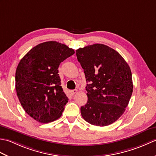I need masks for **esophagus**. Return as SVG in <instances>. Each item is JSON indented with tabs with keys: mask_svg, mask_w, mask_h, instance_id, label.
<instances>
[{
	"mask_svg": "<svg viewBox=\"0 0 156 156\" xmlns=\"http://www.w3.org/2000/svg\"><path fill=\"white\" fill-rule=\"evenodd\" d=\"M77 92H78V90H76V89H75V90H71V91H70V94H71L72 95H74V94L77 93Z\"/></svg>",
	"mask_w": 156,
	"mask_h": 156,
	"instance_id": "1",
	"label": "esophagus"
}]
</instances>
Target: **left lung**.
Returning <instances> with one entry per match:
<instances>
[{
	"label": "left lung",
	"instance_id": "8db88e82",
	"mask_svg": "<svg viewBox=\"0 0 156 156\" xmlns=\"http://www.w3.org/2000/svg\"><path fill=\"white\" fill-rule=\"evenodd\" d=\"M87 82L88 101L80 108L82 117L96 126L113 123L123 114L133 92L131 69L123 58L104 44L76 51Z\"/></svg>",
	"mask_w": 156,
	"mask_h": 156
}]
</instances>
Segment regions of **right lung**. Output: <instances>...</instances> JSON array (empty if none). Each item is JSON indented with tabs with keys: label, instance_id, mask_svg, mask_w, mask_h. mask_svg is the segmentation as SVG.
Returning a JSON list of instances; mask_svg holds the SVG:
<instances>
[{
	"label": "right lung",
	"instance_id": "add662e5",
	"mask_svg": "<svg viewBox=\"0 0 156 156\" xmlns=\"http://www.w3.org/2000/svg\"><path fill=\"white\" fill-rule=\"evenodd\" d=\"M74 49L57 41L35 46L16 69L15 88L23 109L41 123L59 119L68 102L58 74L60 63L74 54Z\"/></svg>",
	"mask_w": 156,
	"mask_h": 156
}]
</instances>
